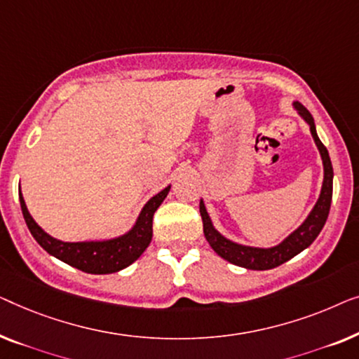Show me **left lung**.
Instances as JSON below:
<instances>
[{
    "label": "left lung",
    "mask_w": 359,
    "mask_h": 359,
    "mask_svg": "<svg viewBox=\"0 0 359 359\" xmlns=\"http://www.w3.org/2000/svg\"><path fill=\"white\" fill-rule=\"evenodd\" d=\"M294 107L302 118L309 123L311 127V135L314 138L317 148H319V153L322 156V163H324V184H322L320 196L317 200V203L312 211L307 216L304 223H302L299 228H297L292 234L286 237L281 244L270 247V249H259V247H247L236 244V242H231L226 239L224 236H221L218 231L213 228L211 224V219L208 213H206L203 200L200 201V215L201 219H203V232L206 241L211 245L216 254L223 257L224 260L231 262L237 266H244V269L249 270H270L275 269L281 264H285L292 257L299 254L304 249H307L312 242L316 241V237L319 236V232L324 228L327 218H329L330 211V203H332V190H333V169L330 163L329 151L322 141L319 140L316 131L314 118L309 110H307L304 105L299 102H294Z\"/></svg>",
    "instance_id": "obj_1"
}]
</instances>
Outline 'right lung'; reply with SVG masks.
<instances>
[{
    "label": "right lung",
    "instance_id": "obj_1",
    "mask_svg": "<svg viewBox=\"0 0 359 359\" xmlns=\"http://www.w3.org/2000/svg\"><path fill=\"white\" fill-rule=\"evenodd\" d=\"M169 190L170 185L165 187L158 195H154L144 205V208L141 210L136 224L131 228V231L110 241L63 242L53 239L29 215L21 191H19V201H21V210L30 234L34 236V239L39 242L40 247H43L50 255L57 257L58 260L81 271H86V273L107 275L127 269L136 259H140V255L146 250V247L151 242V237H153L154 211L163 203Z\"/></svg>",
    "mask_w": 359,
    "mask_h": 359
}]
</instances>
